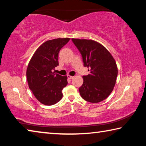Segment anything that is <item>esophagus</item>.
<instances>
[{"label":"esophagus","instance_id":"esophagus-1","mask_svg":"<svg viewBox=\"0 0 146 146\" xmlns=\"http://www.w3.org/2000/svg\"><path fill=\"white\" fill-rule=\"evenodd\" d=\"M68 78L70 79H73L74 78L73 76H70V75H68Z\"/></svg>","mask_w":146,"mask_h":146}]
</instances>
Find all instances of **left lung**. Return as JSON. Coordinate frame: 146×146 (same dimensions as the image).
Wrapping results in <instances>:
<instances>
[{"label": "left lung", "mask_w": 146, "mask_h": 146, "mask_svg": "<svg viewBox=\"0 0 146 146\" xmlns=\"http://www.w3.org/2000/svg\"><path fill=\"white\" fill-rule=\"evenodd\" d=\"M82 57L84 67L90 73L83 76L84 82L79 88L83 99L91 103L105 100L114 88L118 69L115 59L102 44L92 40L72 38Z\"/></svg>", "instance_id": "8db88e82"}]
</instances>
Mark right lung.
I'll list each match as a JSON object with an SVG mask.
<instances>
[{"label":"right lung","instance_id":"1","mask_svg":"<svg viewBox=\"0 0 146 146\" xmlns=\"http://www.w3.org/2000/svg\"><path fill=\"white\" fill-rule=\"evenodd\" d=\"M70 38H56L44 42L36 49L26 71L30 90L39 102L53 105L62 97L63 88L68 84L67 76L55 73L58 65L59 51Z\"/></svg>","mask_w":146,"mask_h":146}]
</instances>
